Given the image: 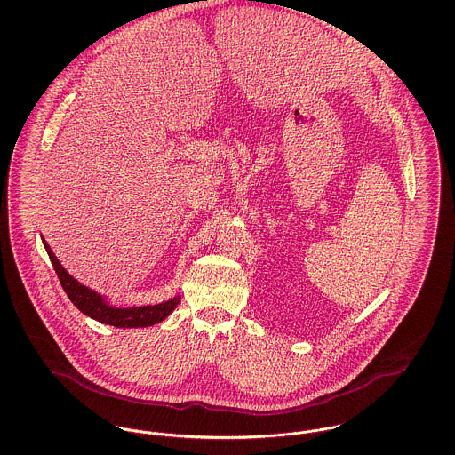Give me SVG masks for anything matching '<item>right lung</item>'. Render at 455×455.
Masks as SVG:
<instances>
[{
  "label": "right lung",
  "mask_w": 455,
  "mask_h": 455,
  "mask_svg": "<svg viewBox=\"0 0 455 455\" xmlns=\"http://www.w3.org/2000/svg\"><path fill=\"white\" fill-rule=\"evenodd\" d=\"M43 243L68 299L80 312H84L85 315L102 324L114 325V327H148V325L162 323L177 307V303L180 302V297H173L169 302L156 303V305L131 307V308L112 307L104 300V297H100L93 290L76 282L71 275H68V271L61 266V262L56 259L54 252L51 251V247L44 238Z\"/></svg>",
  "instance_id": "add662e5"
}]
</instances>
